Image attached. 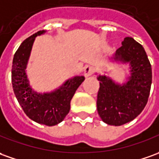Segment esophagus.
Wrapping results in <instances>:
<instances>
[{
	"label": "esophagus",
	"mask_w": 159,
	"mask_h": 159,
	"mask_svg": "<svg viewBox=\"0 0 159 159\" xmlns=\"http://www.w3.org/2000/svg\"><path fill=\"white\" fill-rule=\"evenodd\" d=\"M94 72V68L92 66H86L85 69H84V75L86 76V77H88V76H90L92 75Z\"/></svg>",
	"instance_id": "esophagus-1"
}]
</instances>
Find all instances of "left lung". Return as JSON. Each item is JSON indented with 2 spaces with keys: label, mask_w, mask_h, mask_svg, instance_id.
Instances as JSON below:
<instances>
[{
  "label": "left lung",
  "mask_w": 159,
  "mask_h": 159,
  "mask_svg": "<svg viewBox=\"0 0 159 159\" xmlns=\"http://www.w3.org/2000/svg\"><path fill=\"white\" fill-rule=\"evenodd\" d=\"M114 59L129 62L132 75L123 86L106 76H98L97 110L105 123L118 126L133 120L144 110L150 95L152 73L143 46L132 37L124 39Z\"/></svg>",
  "instance_id": "8db88e82"
}]
</instances>
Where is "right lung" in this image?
Here are the masks:
<instances>
[{
	"instance_id": "right-lung-1",
	"label": "right lung",
	"mask_w": 159,
	"mask_h": 159,
	"mask_svg": "<svg viewBox=\"0 0 159 159\" xmlns=\"http://www.w3.org/2000/svg\"><path fill=\"white\" fill-rule=\"evenodd\" d=\"M38 31L23 41L15 52L12 66V85L16 98L28 118L48 126L61 123L70 111V102L84 76H76L51 93H37L28 85L25 68L34 40L44 33Z\"/></svg>"
}]
</instances>
